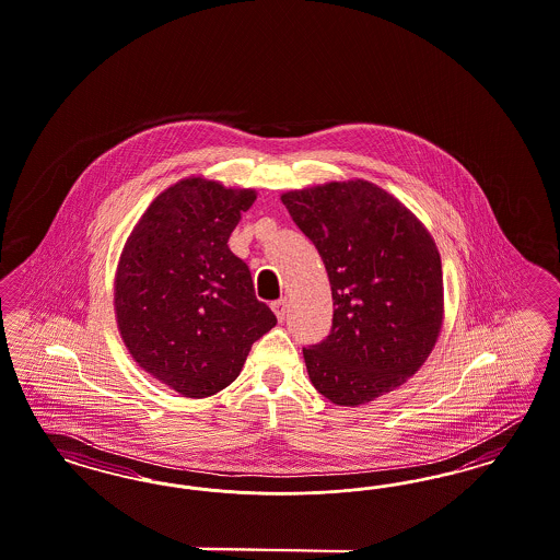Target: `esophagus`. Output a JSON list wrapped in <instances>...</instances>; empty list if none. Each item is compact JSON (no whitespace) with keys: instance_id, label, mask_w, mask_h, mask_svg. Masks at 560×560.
<instances>
[{"instance_id":"34e87169","label":"esophagus","mask_w":560,"mask_h":560,"mask_svg":"<svg viewBox=\"0 0 560 560\" xmlns=\"http://www.w3.org/2000/svg\"><path fill=\"white\" fill-rule=\"evenodd\" d=\"M271 310L276 313V317L282 322L284 317H287V311H289V299L284 296V299H278V301H273L271 303Z\"/></svg>"}]
</instances>
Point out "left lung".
I'll return each mask as SVG.
<instances>
[{
	"label": "left lung",
	"instance_id": "left-lung-1",
	"mask_svg": "<svg viewBox=\"0 0 560 560\" xmlns=\"http://www.w3.org/2000/svg\"><path fill=\"white\" fill-rule=\"evenodd\" d=\"M280 199L330 278V334L303 349L311 384L340 407L393 393L425 363L444 322L432 234L394 195L361 178Z\"/></svg>",
	"mask_w": 560,
	"mask_h": 560
}]
</instances>
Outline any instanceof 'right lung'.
I'll return each instance as SVG.
<instances>
[{"label":"right lung","instance_id":"right-lung-1","mask_svg":"<svg viewBox=\"0 0 560 560\" xmlns=\"http://www.w3.org/2000/svg\"><path fill=\"white\" fill-rule=\"evenodd\" d=\"M255 188L188 176L160 192L126 238L114 311L143 372L188 398L224 390L276 326L250 271L229 249Z\"/></svg>","mask_w":560,"mask_h":560}]
</instances>
